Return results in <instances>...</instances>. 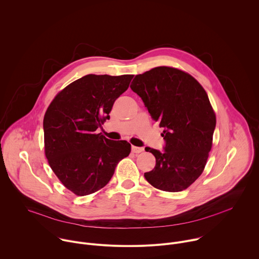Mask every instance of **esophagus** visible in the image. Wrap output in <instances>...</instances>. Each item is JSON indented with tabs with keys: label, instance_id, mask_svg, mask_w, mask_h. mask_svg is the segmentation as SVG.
Segmentation results:
<instances>
[{
	"label": "esophagus",
	"instance_id": "obj_1",
	"mask_svg": "<svg viewBox=\"0 0 259 259\" xmlns=\"http://www.w3.org/2000/svg\"><path fill=\"white\" fill-rule=\"evenodd\" d=\"M143 151H144V148H142V147H136V146H132V152H133V153L139 154V153H142Z\"/></svg>",
	"mask_w": 259,
	"mask_h": 259
}]
</instances>
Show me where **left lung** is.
<instances>
[{
	"instance_id": "8db88e82",
	"label": "left lung",
	"mask_w": 259,
	"mask_h": 259,
	"mask_svg": "<svg viewBox=\"0 0 259 259\" xmlns=\"http://www.w3.org/2000/svg\"><path fill=\"white\" fill-rule=\"evenodd\" d=\"M131 88L164 128V151L145 149L156 158L145 178L164 191L187 188L202 173L211 149L215 115L206 92L193 77L169 67L137 75Z\"/></svg>"
}]
</instances>
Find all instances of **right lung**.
<instances>
[{
    "mask_svg": "<svg viewBox=\"0 0 259 259\" xmlns=\"http://www.w3.org/2000/svg\"><path fill=\"white\" fill-rule=\"evenodd\" d=\"M133 77L84 76L61 91L46 112V156L61 182L77 195L104 187L131 153L130 143L106 139L96 130L109 119L114 101Z\"/></svg>",
    "mask_w": 259,
    "mask_h": 259,
    "instance_id": "obj_1",
    "label": "right lung"
}]
</instances>
